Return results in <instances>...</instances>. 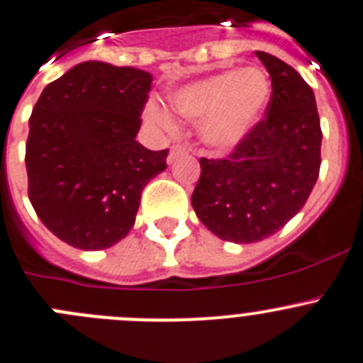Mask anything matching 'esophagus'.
Wrapping results in <instances>:
<instances>
[{"mask_svg": "<svg viewBox=\"0 0 363 363\" xmlns=\"http://www.w3.org/2000/svg\"><path fill=\"white\" fill-rule=\"evenodd\" d=\"M186 152H188V150H186V146H182V145H174V146H172V150H169L168 162H172L175 157H179V155H184Z\"/></svg>", "mask_w": 363, "mask_h": 363, "instance_id": "esophagus-1", "label": "esophagus"}]
</instances>
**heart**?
Returning <instances> with one entry per match:
<instances>
[{
  "label": "heart",
  "instance_id": "obj_1",
  "mask_svg": "<svg viewBox=\"0 0 363 363\" xmlns=\"http://www.w3.org/2000/svg\"><path fill=\"white\" fill-rule=\"evenodd\" d=\"M271 96V81L262 68L222 70L184 84L169 94L172 108L188 121H199L201 141L215 152H230L259 125ZM153 125L172 130L174 121L161 104L150 103Z\"/></svg>",
  "mask_w": 363,
  "mask_h": 363
}]
</instances>
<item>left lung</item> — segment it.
Wrapping results in <instances>:
<instances>
[{"label": "left lung", "mask_w": 363, "mask_h": 363, "mask_svg": "<svg viewBox=\"0 0 363 363\" xmlns=\"http://www.w3.org/2000/svg\"><path fill=\"white\" fill-rule=\"evenodd\" d=\"M271 77L266 117L224 159L201 157L191 206L211 233L259 242L303 208L320 172L322 130L315 94L275 55L255 52Z\"/></svg>", "instance_id": "obj_1"}]
</instances>
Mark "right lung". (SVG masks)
<instances>
[{
  "mask_svg": "<svg viewBox=\"0 0 363 363\" xmlns=\"http://www.w3.org/2000/svg\"><path fill=\"white\" fill-rule=\"evenodd\" d=\"M152 76L84 61L52 81L30 116L28 199L45 226L77 250H106L135 224L145 186L168 150L135 141Z\"/></svg>",
  "mask_w": 363,
  "mask_h": 363,
  "instance_id": "obj_1",
  "label": "right lung"
}]
</instances>
